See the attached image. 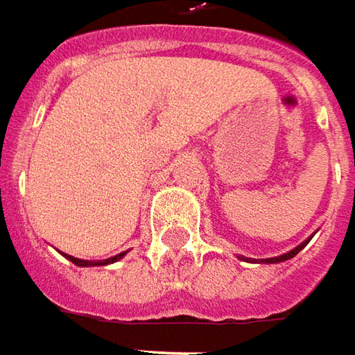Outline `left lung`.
<instances>
[{
	"label": "left lung",
	"instance_id": "1",
	"mask_svg": "<svg viewBox=\"0 0 355 355\" xmlns=\"http://www.w3.org/2000/svg\"><path fill=\"white\" fill-rule=\"evenodd\" d=\"M306 243H309V239H306L304 243H300L299 248H295V250H293V251H288V253H285V255H279V257H271V259H263V261H265V263H281V261H287V259H291V257H295V255H297V253H299V251L302 250V248H304ZM241 259H243V257H241Z\"/></svg>",
	"mask_w": 355,
	"mask_h": 355
}]
</instances>
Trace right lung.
<instances>
[{"label": "right lung", "mask_w": 355, "mask_h": 355, "mask_svg": "<svg viewBox=\"0 0 355 355\" xmlns=\"http://www.w3.org/2000/svg\"><path fill=\"white\" fill-rule=\"evenodd\" d=\"M123 255H125V253H119V255H116V257H110V259H105V261H86V259H78V257H72V255H67V253H64V257H67V259H70L74 265H80V267H88V265H107V263H114L117 261V259H121Z\"/></svg>", "instance_id": "1"}]
</instances>
